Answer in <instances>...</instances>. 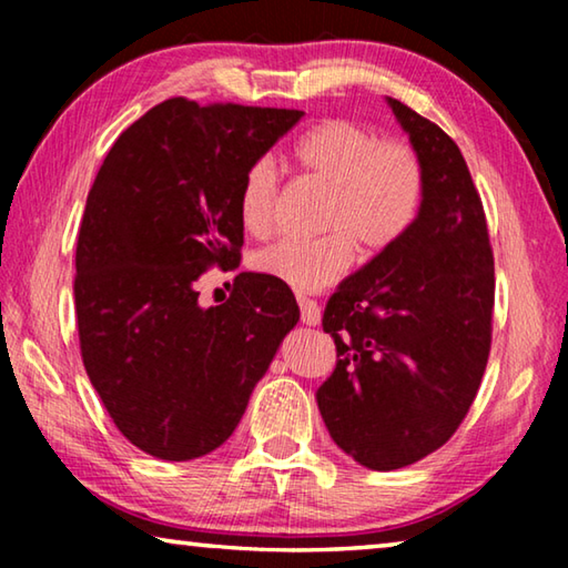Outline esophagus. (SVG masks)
I'll return each mask as SVG.
<instances>
[{
  "mask_svg": "<svg viewBox=\"0 0 568 568\" xmlns=\"http://www.w3.org/2000/svg\"><path fill=\"white\" fill-rule=\"evenodd\" d=\"M297 305H301V321L303 325H318L321 323V307L315 301L305 295H297Z\"/></svg>",
  "mask_w": 568,
  "mask_h": 568,
  "instance_id": "obj_1",
  "label": "esophagus"
}]
</instances>
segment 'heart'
I'll list each match as a JSON object with an SVG mask.
<instances>
[{
  "instance_id": "1",
  "label": "heart",
  "mask_w": 568,
  "mask_h": 568,
  "mask_svg": "<svg viewBox=\"0 0 568 568\" xmlns=\"http://www.w3.org/2000/svg\"><path fill=\"white\" fill-rule=\"evenodd\" d=\"M301 170L331 187L313 240L283 237L257 250L253 267L295 293H318L338 281L353 261V245L373 257L398 243L420 215L426 172L403 142H383L351 120H325L293 148ZM277 203V168L271 158L245 170L237 192L240 225L247 235L271 233Z\"/></svg>"
}]
</instances>
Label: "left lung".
<instances>
[{"instance_id": "left-lung-1", "label": "left lung", "mask_w": 568, "mask_h": 568, "mask_svg": "<svg viewBox=\"0 0 568 568\" xmlns=\"http://www.w3.org/2000/svg\"><path fill=\"white\" fill-rule=\"evenodd\" d=\"M386 102L426 172V197L408 233L331 295L323 331L338 363L315 393L331 438L371 470L416 464L456 434L491 351L496 285L484 205L458 145Z\"/></svg>"}]
</instances>
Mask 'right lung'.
Masks as SVG:
<instances>
[{
    "mask_svg": "<svg viewBox=\"0 0 568 568\" xmlns=\"http://www.w3.org/2000/svg\"><path fill=\"white\" fill-rule=\"evenodd\" d=\"M301 110L168 100L104 158L77 240L74 305L84 371L122 436L162 460L223 446L301 321L291 287L240 273L200 305L207 267H235L237 192Z\"/></svg>",
    "mask_w": 568,
    "mask_h": 568,
    "instance_id": "right-lung-1",
    "label": "right lung"
}]
</instances>
